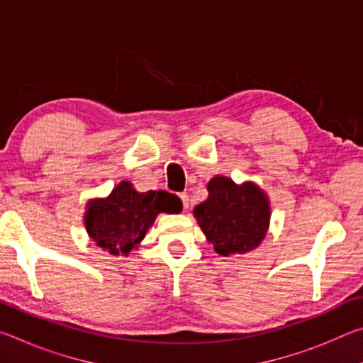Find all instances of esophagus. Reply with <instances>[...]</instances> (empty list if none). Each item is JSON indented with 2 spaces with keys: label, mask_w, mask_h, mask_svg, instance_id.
I'll use <instances>...</instances> for the list:
<instances>
[{
  "label": "esophagus",
  "mask_w": 363,
  "mask_h": 363,
  "mask_svg": "<svg viewBox=\"0 0 363 363\" xmlns=\"http://www.w3.org/2000/svg\"><path fill=\"white\" fill-rule=\"evenodd\" d=\"M179 199L182 201L184 210H187V208H189V195L186 192H182V194H179Z\"/></svg>",
  "instance_id": "34e87169"
}]
</instances>
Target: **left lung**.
Here are the masks:
<instances>
[{
    "instance_id": "obj_1",
    "label": "left lung",
    "mask_w": 363,
    "mask_h": 363,
    "mask_svg": "<svg viewBox=\"0 0 363 363\" xmlns=\"http://www.w3.org/2000/svg\"><path fill=\"white\" fill-rule=\"evenodd\" d=\"M206 240L220 256L243 255L259 247L270 220L269 199L253 182L225 176L208 182V199L194 210Z\"/></svg>"
}]
</instances>
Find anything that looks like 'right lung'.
<instances>
[{
	"mask_svg": "<svg viewBox=\"0 0 363 363\" xmlns=\"http://www.w3.org/2000/svg\"><path fill=\"white\" fill-rule=\"evenodd\" d=\"M173 195L158 192L140 194L133 184L121 181L106 199L88 203L84 225L93 242L113 256H128L150 229L158 213H174Z\"/></svg>",
	"mask_w": 363,
	"mask_h": 363,
	"instance_id": "add662e5",
	"label": "right lung"
}]
</instances>
